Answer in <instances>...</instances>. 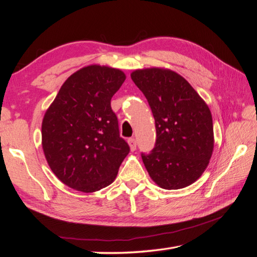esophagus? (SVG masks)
Here are the masks:
<instances>
[{
  "label": "esophagus",
  "mask_w": 257,
  "mask_h": 257,
  "mask_svg": "<svg viewBox=\"0 0 257 257\" xmlns=\"http://www.w3.org/2000/svg\"><path fill=\"white\" fill-rule=\"evenodd\" d=\"M128 144L130 146V150L132 151H135L136 148H137V143H136V139L134 137L128 139Z\"/></svg>",
  "instance_id": "34e87169"
}]
</instances>
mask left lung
Returning a JSON list of instances; mask_svg holds the SVG:
<instances>
[{"mask_svg": "<svg viewBox=\"0 0 257 257\" xmlns=\"http://www.w3.org/2000/svg\"><path fill=\"white\" fill-rule=\"evenodd\" d=\"M132 79L148 100L156 122L155 148L141 154L147 171L162 189L188 187L204 172L214 147L209 107L170 69H138Z\"/></svg>", "mask_w": 257, "mask_h": 257, "instance_id": "8db88e82", "label": "left lung"}]
</instances>
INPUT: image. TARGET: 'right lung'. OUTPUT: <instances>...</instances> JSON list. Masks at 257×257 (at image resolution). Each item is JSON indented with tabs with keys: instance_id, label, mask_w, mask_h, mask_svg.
<instances>
[{
	"instance_id": "obj_1",
	"label": "right lung",
	"mask_w": 257,
	"mask_h": 257,
	"mask_svg": "<svg viewBox=\"0 0 257 257\" xmlns=\"http://www.w3.org/2000/svg\"><path fill=\"white\" fill-rule=\"evenodd\" d=\"M124 79L120 69L84 67L69 76L46 110L43 150L54 174L69 188L86 193L106 188L129 154L110 106Z\"/></svg>"
}]
</instances>
